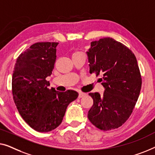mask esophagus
<instances>
[{"instance_id": "obj_1", "label": "esophagus", "mask_w": 155, "mask_h": 155, "mask_svg": "<svg viewBox=\"0 0 155 155\" xmlns=\"http://www.w3.org/2000/svg\"><path fill=\"white\" fill-rule=\"evenodd\" d=\"M86 95V93H82V92H79V93H78V97H79V98H81V97H83L84 96H85V95Z\"/></svg>"}]
</instances>
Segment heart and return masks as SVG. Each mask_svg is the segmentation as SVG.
Here are the masks:
<instances>
[{"label":"heart","instance_id":"heart-1","mask_svg":"<svg viewBox=\"0 0 155 155\" xmlns=\"http://www.w3.org/2000/svg\"><path fill=\"white\" fill-rule=\"evenodd\" d=\"M80 53V52H75V53H74V54H75V53Z\"/></svg>","mask_w":155,"mask_h":155}]
</instances>
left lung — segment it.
Segmentation results:
<instances>
[{
	"mask_svg": "<svg viewBox=\"0 0 155 155\" xmlns=\"http://www.w3.org/2000/svg\"><path fill=\"white\" fill-rule=\"evenodd\" d=\"M90 73L102 74L103 94L91 93L93 105L88 118L100 130L119 128L129 118L140 94L142 78L136 56L112 38L91 43L86 51Z\"/></svg>",
	"mask_w": 155,
	"mask_h": 155,
	"instance_id": "left-lung-1",
	"label": "left lung"
}]
</instances>
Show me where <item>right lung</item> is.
<instances>
[{
  "label": "right lung",
  "instance_id": "add662e5",
  "mask_svg": "<svg viewBox=\"0 0 155 155\" xmlns=\"http://www.w3.org/2000/svg\"><path fill=\"white\" fill-rule=\"evenodd\" d=\"M58 43H34L17 59L12 74L15 103L24 120L38 132H49L62 123L67 106L78 97L72 90L49 89L45 79L53 70Z\"/></svg>",
  "mask_w": 155,
  "mask_h": 155
}]
</instances>
